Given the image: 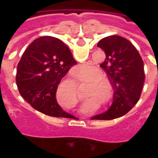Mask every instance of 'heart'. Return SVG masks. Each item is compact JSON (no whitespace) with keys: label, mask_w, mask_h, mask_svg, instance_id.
Here are the masks:
<instances>
[{"label":"heart","mask_w":158,"mask_h":158,"mask_svg":"<svg viewBox=\"0 0 158 158\" xmlns=\"http://www.w3.org/2000/svg\"><path fill=\"white\" fill-rule=\"evenodd\" d=\"M93 78H94V76H88V77H85V79L86 81L88 82V81H90ZM104 81L105 80H104V78L96 77L94 79L91 81V82H89L90 86H89V88H88V94L87 96H85V98L86 99L91 98L92 95L95 94V93H103V92L105 90V89H104V83H103ZM58 91H65L70 93H77L76 83H75L74 81H69V80L65 81L62 82V83L60 84L59 87H58Z\"/></svg>","instance_id":"1"}]
</instances>
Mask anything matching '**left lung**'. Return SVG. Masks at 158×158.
Here are the masks:
<instances>
[{
    "label": "left lung",
    "instance_id": "1",
    "mask_svg": "<svg viewBox=\"0 0 158 158\" xmlns=\"http://www.w3.org/2000/svg\"><path fill=\"white\" fill-rule=\"evenodd\" d=\"M97 47L106 54L100 66L107 73L115 92L109 109L92 119L110 120L127 114L138 103L146 77L144 63L133 44L122 36L104 38Z\"/></svg>",
    "mask_w": 158,
    "mask_h": 158
}]
</instances>
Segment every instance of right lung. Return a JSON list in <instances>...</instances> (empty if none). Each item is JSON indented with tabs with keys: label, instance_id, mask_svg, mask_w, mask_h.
I'll use <instances>...</instances> for the list:
<instances>
[{
	"label": "right lung",
	"instance_id": "1",
	"mask_svg": "<svg viewBox=\"0 0 158 158\" xmlns=\"http://www.w3.org/2000/svg\"><path fill=\"white\" fill-rule=\"evenodd\" d=\"M77 62L69 48L57 38L43 36L31 43L17 65L16 81L21 96L47 115L71 116L56 100L58 85Z\"/></svg>",
	"mask_w": 158,
	"mask_h": 158
}]
</instances>
